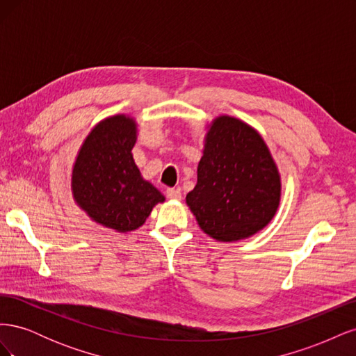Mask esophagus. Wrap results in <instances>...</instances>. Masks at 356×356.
<instances>
[{"mask_svg":"<svg viewBox=\"0 0 356 356\" xmlns=\"http://www.w3.org/2000/svg\"><path fill=\"white\" fill-rule=\"evenodd\" d=\"M166 196H168L169 199L179 200V199H181V191H179V188H168V190H166Z\"/></svg>","mask_w":356,"mask_h":356,"instance_id":"1","label":"esophagus"}]
</instances>
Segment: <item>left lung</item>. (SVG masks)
<instances>
[{
  "instance_id": "left-lung-1",
  "label": "left lung",
  "mask_w": 356,
  "mask_h": 356,
  "mask_svg": "<svg viewBox=\"0 0 356 356\" xmlns=\"http://www.w3.org/2000/svg\"><path fill=\"white\" fill-rule=\"evenodd\" d=\"M186 200L199 227L217 241L264 229L281 200V177L260 134L234 117L215 118Z\"/></svg>"
}]
</instances>
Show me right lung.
Masks as SVG:
<instances>
[{
  "label": "right lung",
  "mask_w": 356,
  "mask_h": 356,
  "mask_svg": "<svg viewBox=\"0 0 356 356\" xmlns=\"http://www.w3.org/2000/svg\"><path fill=\"white\" fill-rule=\"evenodd\" d=\"M135 143L134 118H105L86 138L72 169L71 188L79 207L93 221L122 233L141 227L156 204L165 202L135 165Z\"/></svg>",
  "instance_id": "obj_1"
}]
</instances>
